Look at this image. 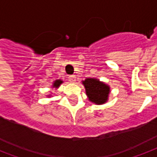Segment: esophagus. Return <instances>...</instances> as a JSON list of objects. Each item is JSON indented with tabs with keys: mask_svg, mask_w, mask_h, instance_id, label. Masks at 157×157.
Returning a JSON list of instances; mask_svg holds the SVG:
<instances>
[{
	"mask_svg": "<svg viewBox=\"0 0 157 157\" xmlns=\"http://www.w3.org/2000/svg\"><path fill=\"white\" fill-rule=\"evenodd\" d=\"M76 76L75 75H71V76H68V80L70 82H75L76 81Z\"/></svg>",
	"mask_w": 157,
	"mask_h": 157,
	"instance_id": "esophagus-1",
	"label": "esophagus"
}]
</instances>
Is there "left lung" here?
Returning a JSON list of instances; mask_svg holds the SVG:
<instances>
[{
	"label": "left lung",
	"instance_id": "1",
	"mask_svg": "<svg viewBox=\"0 0 157 157\" xmlns=\"http://www.w3.org/2000/svg\"><path fill=\"white\" fill-rule=\"evenodd\" d=\"M83 85L86 94L91 102L96 104H103L107 102L110 92V88L107 85L93 78L86 79L83 81Z\"/></svg>",
	"mask_w": 157,
	"mask_h": 157
}]
</instances>
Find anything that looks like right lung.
Listing matches in <instances>:
<instances>
[{
    "label": "right lung",
    "mask_w": 157,
    "mask_h": 157,
    "mask_svg": "<svg viewBox=\"0 0 157 157\" xmlns=\"http://www.w3.org/2000/svg\"><path fill=\"white\" fill-rule=\"evenodd\" d=\"M62 82H63V81H62L61 80H57V81H55L54 82V87H56V88L57 87H59V86L62 84Z\"/></svg>",
    "instance_id": "add662e5"
}]
</instances>
